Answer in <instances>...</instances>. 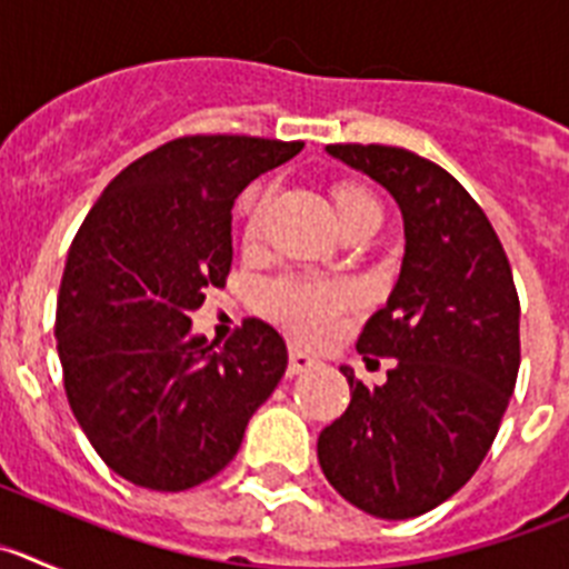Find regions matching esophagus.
<instances>
[{"mask_svg":"<svg viewBox=\"0 0 569 569\" xmlns=\"http://www.w3.org/2000/svg\"><path fill=\"white\" fill-rule=\"evenodd\" d=\"M313 367V356H308L301 347H290V361H288V376L293 379V376L305 373V370H310Z\"/></svg>","mask_w":569,"mask_h":569,"instance_id":"34e87169","label":"esophagus"}]
</instances>
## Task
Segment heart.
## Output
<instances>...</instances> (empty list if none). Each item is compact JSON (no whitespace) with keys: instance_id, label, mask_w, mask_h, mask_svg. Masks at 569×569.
<instances>
[{"instance_id":"heart-1","label":"heart","mask_w":569,"mask_h":569,"mask_svg":"<svg viewBox=\"0 0 569 569\" xmlns=\"http://www.w3.org/2000/svg\"><path fill=\"white\" fill-rule=\"evenodd\" d=\"M367 208H379V204L365 188L341 184L336 190V210H339L341 222L353 219ZM261 213H264V202L256 204L250 213V233L259 230ZM264 301L296 333H301L305 339H325L339 328L341 313L353 305V290L347 284H333V281L276 279L264 288Z\"/></svg>"}]
</instances>
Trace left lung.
<instances>
[{"label":"left lung","mask_w":569,"mask_h":569,"mask_svg":"<svg viewBox=\"0 0 569 569\" xmlns=\"http://www.w3.org/2000/svg\"><path fill=\"white\" fill-rule=\"evenodd\" d=\"M325 150L393 196L405 259L356 345L396 365L379 387L341 365L350 405L321 430L319 465L359 510L416 519L470 481L499 433L521 365L519 296L485 210L445 168L385 144Z\"/></svg>","instance_id":"left-lung-1"}]
</instances>
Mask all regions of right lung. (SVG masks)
<instances>
[{"label": "right lung", "instance_id": "add662e5", "mask_svg": "<svg viewBox=\"0 0 569 569\" xmlns=\"http://www.w3.org/2000/svg\"><path fill=\"white\" fill-rule=\"evenodd\" d=\"M305 148L184 136L116 176L70 244L57 301L64 393L122 479L179 492L230 465L288 367L284 339L244 319L219 347L193 333L233 261L230 210L256 176Z\"/></svg>", "mask_w": 569, "mask_h": 569}]
</instances>
